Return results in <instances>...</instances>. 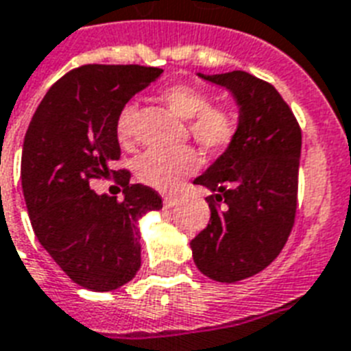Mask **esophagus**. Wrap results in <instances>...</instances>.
I'll use <instances>...</instances> for the list:
<instances>
[{"mask_svg": "<svg viewBox=\"0 0 351 351\" xmlns=\"http://www.w3.org/2000/svg\"><path fill=\"white\" fill-rule=\"evenodd\" d=\"M162 203H165L167 208H172V206L178 205V197H176V195H167V197L162 199Z\"/></svg>", "mask_w": 351, "mask_h": 351, "instance_id": "esophagus-1", "label": "esophagus"}]
</instances>
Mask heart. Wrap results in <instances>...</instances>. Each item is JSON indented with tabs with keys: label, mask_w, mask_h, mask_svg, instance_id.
Segmentation results:
<instances>
[{
	"label": "heart",
	"mask_w": 351,
	"mask_h": 351,
	"mask_svg": "<svg viewBox=\"0 0 351 351\" xmlns=\"http://www.w3.org/2000/svg\"><path fill=\"white\" fill-rule=\"evenodd\" d=\"M161 100L181 119H189V133L206 154H221L234 145L241 130L240 110L227 102H213L205 89L192 84H172L161 91ZM133 104H126L117 115V137L122 145L133 141L135 133ZM199 165L194 148L150 150L138 157L135 170L145 184L157 190H173Z\"/></svg>",
	"instance_id": "heart-1"
}]
</instances>
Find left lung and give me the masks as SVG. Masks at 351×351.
Segmentation results:
<instances>
[{
  "label": "left lung",
  "instance_id": "1",
  "mask_svg": "<svg viewBox=\"0 0 351 351\" xmlns=\"http://www.w3.org/2000/svg\"><path fill=\"white\" fill-rule=\"evenodd\" d=\"M203 78L234 93L241 130L234 145L194 181L213 195L206 197L208 225L190 247L201 273L232 284L267 267L291 234L302 130L273 84L245 71Z\"/></svg>",
  "mask_w": 351,
  "mask_h": 351
}]
</instances>
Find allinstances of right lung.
Masks as SVG:
<instances>
[{
    "mask_svg": "<svg viewBox=\"0 0 351 351\" xmlns=\"http://www.w3.org/2000/svg\"><path fill=\"white\" fill-rule=\"evenodd\" d=\"M161 73L137 64L75 67L51 86L25 133L21 186L34 234L75 284L93 291L137 274V221L162 206L156 190L130 183V170H110L121 159L119 111ZM110 173L124 200L88 186Z\"/></svg>",
    "mask_w": 351,
    "mask_h": 351,
    "instance_id": "1",
    "label": "right lung"
}]
</instances>
